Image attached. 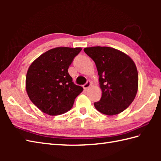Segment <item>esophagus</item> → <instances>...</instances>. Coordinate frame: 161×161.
<instances>
[{
	"mask_svg": "<svg viewBox=\"0 0 161 161\" xmlns=\"http://www.w3.org/2000/svg\"><path fill=\"white\" fill-rule=\"evenodd\" d=\"M91 81H87L86 83L83 85V87H84V89H87V88H88V87H89V86H91Z\"/></svg>",
	"mask_w": 161,
	"mask_h": 161,
	"instance_id": "obj_1",
	"label": "esophagus"
}]
</instances>
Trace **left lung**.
I'll use <instances>...</instances> for the list:
<instances>
[{"instance_id":"1","label":"left lung","mask_w":161,"mask_h":161,"mask_svg":"<svg viewBox=\"0 0 161 161\" xmlns=\"http://www.w3.org/2000/svg\"><path fill=\"white\" fill-rule=\"evenodd\" d=\"M96 65L102 95L94 103L98 111L114 115L125 111L137 93L138 75L133 60L126 54L110 47L84 49Z\"/></svg>"}]
</instances>
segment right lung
<instances>
[{"label":"right lung","instance_id":"add662e5","mask_svg":"<svg viewBox=\"0 0 161 161\" xmlns=\"http://www.w3.org/2000/svg\"><path fill=\"white\" fill-rule=\"evenodd\" d=\"M81 50V47H55L42 54L29 67L25 80L27 93L45 114H65L82 92L83 88L73 82L68 72Z\"/></svg>","mask_w":161,"mask_h":161}]
</instances>
